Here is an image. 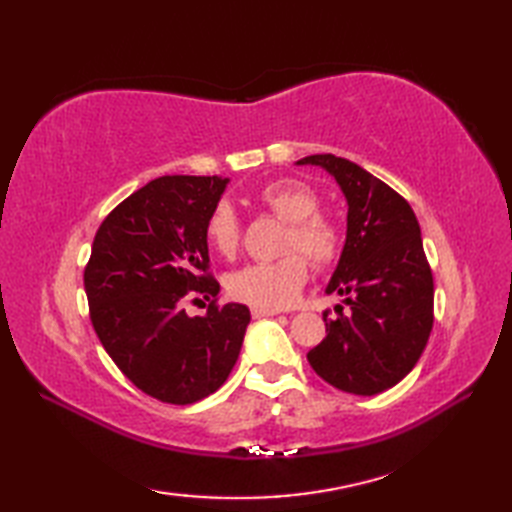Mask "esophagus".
Wrapping results in <instances>:
<instances>
[{
    "mask_svg": "<svg viewBox=\"0 0 512 512\" xmlns=\"http://www.w3.org/2000/svg\"><path fill=\"white\" fill-rule=\"evenodd\" d=\"M250 314H253L255 319H264V317H277L279 310H273V308H257V306H253V308H250Z\"/></svg>",
    "mask_w": 512,
    "mask_h": 512,
    "instance_id": "obj_1",
    "label": "esophagus"
}]
</instances>
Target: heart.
<instances>
[{"label":"heart","mask_w":512,"mask_h":512,"mask_svg":"<svg viewBox=\"0 0 512 512\" xmlns=\"http://www.w3.org/2000/svg\"><path fill=\"white\" fill-rule=\"evenodd\" d=\"M259 209L286 222V233L281 239L284 257L273 262L248 264L226 277V288L231 297L257 308H288L308 284L310 264L328 268L341 253V228L330 215L319 211L321 198L308 182L295 178H281L268 182L255 193ZM206 244L213 253L224 259H233L242 239V226L231 204L220 202L206 217L204 224Z\"/></svg>","instance_id":"1"}]
</instances>
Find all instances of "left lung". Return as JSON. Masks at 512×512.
Segmentation results:
<instances>
[{"mask_svg":"<svg viewBox=\"0 0 512 512\" xmlns=\"http://www.w3.org/2000/svg\"><path fill=\"white\" fill-rule=\"evenodd\" d=\"M297 165H317L334 176L347 200L345 246L325 292L350 306L325 321V339L308 361L325 383L356 396H374L405 378L433 328V275L420 224L400 193L356 162L317 154Z\"/></svg>","mask_w":512,"mask_h":512,"instance_id":"obj_1","label":"left lung"}]
</instances>
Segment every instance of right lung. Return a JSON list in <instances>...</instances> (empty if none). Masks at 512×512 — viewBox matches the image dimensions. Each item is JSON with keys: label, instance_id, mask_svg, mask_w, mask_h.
<instances>
[{"label": "right lung", "instance_id": "add662e5", "mask_svg": "<svg viewBox=\"0 0 512 512\" xmlns=\"http://www.w3.org/2000/svg\"><path fill=\"white\" fill-rule=\"evenodd\" d=\"M228 178L162 176L105 217L83 284L105 352L147 396L191 405L224 385L242 350L250 312L209 303L204 317L182 310L187 297L215 299L206 217Z\"/></svg>", "mask_w": 512, "mask_h": 512}]
</instances>
